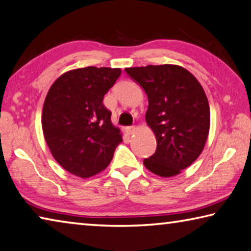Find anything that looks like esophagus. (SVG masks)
<instances>
[{
	"label": "esophagus",
	"mask_w": 251,
	"mask_h": 251,
	"mask_svg": "<svg viewBox=\"0 0 251 251\" xmlns=\"http://www.w3.org/2000/svg\"><path fill=\"white\" fill-rule=\"evenodd\" d=\"M126 131L128 134H133L135 132V126H126Z\"/></svg>",
	"instance_id": "1"
}]
</instances>
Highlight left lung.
Masks as SVG:
<instances>
[{
    "instance_id": "obj_1",
    "label": "left lung",
    "mask_w": 251,
    "mask_h": 251,
    "mask_svg": "<svg viewBox=\"0 0 251 251\" xmlns=\"http://www.w3.org/2000/svg\"><path fill=\"white\" fill-rule=\"evenodd\" d=\"M148 97L146 121L157 139V150L143 160L148 170L163 178L179 175L202 152L210 128V109L199 81L180 65L126 68Z\"/></svg>"
}]
</instances>
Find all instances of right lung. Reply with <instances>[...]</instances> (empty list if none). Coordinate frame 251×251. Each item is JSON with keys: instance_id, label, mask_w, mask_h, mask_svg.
Here are the masks:
<instances>
[{"instance_id": "obj_1", "label": "right lung", "mask_w": 251, "mask_h": 251, "mask_svg": "<svg viewBox=\"0 0 251 251\" xmlns=\"http://www.w3.org/2000/svg\"><path fill=\"white\" fill-rule=\"evenodd\" d=\"M120 75L118 68L75 69L57 77L49 90L42 111L44 139L53 158L70 174L85 179L104 170L122 142L103 104Z\"/></svg>"}]
</instances>
